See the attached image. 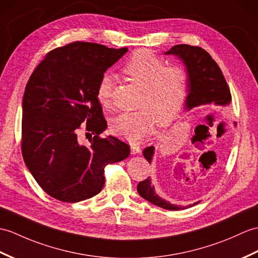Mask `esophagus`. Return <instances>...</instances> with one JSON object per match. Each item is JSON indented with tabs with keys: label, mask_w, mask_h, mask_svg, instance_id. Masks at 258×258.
<instances>
[{
	"label": "esophagus",
	"mask_w": 258,
	"mask_h": 258,
	"mask_svg": "<svg viewBox=\"0 0 258 258\" xmlns=\"http://www.w3.org/2000/svg\"><path fill=\"white\" fill-rule=\"evenodd\" d=\"M140 153H141V146L137 145V144H131V154L137 155Z\"/></svg>",
	"instance_id": "1"
}]
</instances>
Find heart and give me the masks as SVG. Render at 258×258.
Returning a JSON list of instances; mask_svg holds the SVG:
<instances>
[{
    "label": "heart",
    "mask_w": 258,
    "mask_h": 258,
    "mask_svg": "<svg viewBox=\"0 0 258 258\" xmlns=\"http://www.w3.org/2000/svg\"><path fill=\"white\" fill-rule=\"evenodd\" d=\"M123 74L142 90L135 112H124L111 121V131L130 142H139L154 130L166 126L180 113L189 91V74L181 66H166L148 50H139L123 66ZM114 77L104 74L97 86V99L110 107Z\"/></svg>",
    "instance_id": "b5f03b06"
}]
</instances>
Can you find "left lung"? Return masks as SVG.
<instances>
[{
  "mask_svg": "<svg viewBox=\"0 0 258 258\" xmlns=\"http://www.w3.org/2000/svg\"><path fill=\"white\" fill-rule=\"evenodd\" d=\"M166 55H175L184 63L189 74V91L185 99V109L191 110L192 107L206 104H214L220 106L229 105L232 100L229 86L221 71L218 63L215 62L210 53L198 46L190 45H176L170 50L165 52ZM154 146H149L144 149L143 155L148 163L151 164L154 155ZM137 192L144 199L153 205L160 207L166 210L178 211L183 210L194 205L181 207L166 201L155 192L154 185L151 179L147 178L137 184Z\"/></svg>",
  "mask_w": 258,
  "mask_h": 258,
  "instance_id": "8db88e82",
  "label": "left lung"
}]
</instances>
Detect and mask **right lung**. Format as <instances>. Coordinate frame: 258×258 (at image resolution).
Instances as JSON below:
<instances>
[{
  "instance_id": "add662e5",
  "label": "right lung",
  "mask_w": 258,
  "mask_h": 258,
  "mask_svg": "<svg viewBox=\"0 0 258 258\" xmlns=\"http://www.w3.org/2000/svg\"><path fill=\"white\" fill-rule=\"evenodd\" d=\"M126 51L75 41L48 52L29 78L23 97V158L41 189L59 201L98 195L105 166L128 157L126 143L100 136L107 125L97 99L100 78ZM81 123L95 134L88 146L77 137Z\"/></svg>"
}]
</instances>
